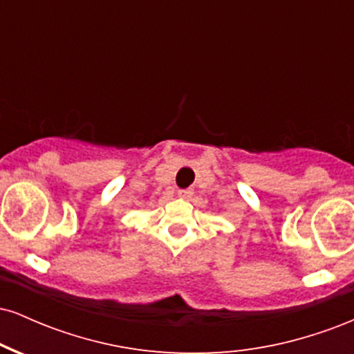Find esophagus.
Returning a JSON list of instances; mask_svg holds the SVG:
<instances>
[{"label":"esophagus","mask_w":354,"mask_h":354,"mask_svg":"<svg viewBox=\"0 0 354 354\" xmlns=\"http://www.w3.org/2000/svg\"><path fill=\"white\" fill-rule=\"evenodd\" d=\"M178 194H180L181 198H191V196H193V189H191V188L180 189V191H178Z\"/></svg>","instance_id":"obj_1"}]
</instances>
